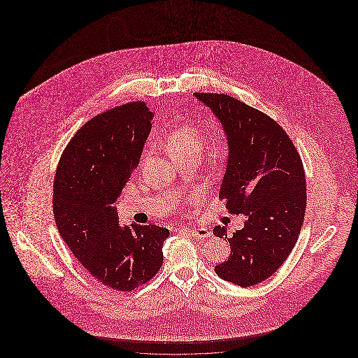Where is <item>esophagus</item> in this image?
Masks as SVG:
<instances>
[{"label": "esophagus", "instance_id": "obj_1", "mask_svg": "<svg viewBox=\"0 0 358 358\" xmlns=\"http://www.w3.org/2000/svg\"><path fill=\"white\" fill-rule=\"evenodd\" d=\"M181 231L193 238H206L210 236V232L206 228H181Z\"/></svg>", "mask_w": 358, "mask_h": 358}]
</instances>
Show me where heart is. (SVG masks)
Returning a JSON list of instances; mask_svg holds the SVG:
<instances>
[{
	"label": "heart",
	"mask_w": 358,
	"mask_h": 358,
	"mask_svg": "<svg viewBox=\"0 0 358 358\" xmlns=\"http://www.w3.org/2000/svg\"><path fill=\"white\" fill-rule=\"evenodd\" d=\"M203 133L194 124H185L176 129L169 138V150H185L189 148H201Z\"/></svg>",
	"instance_id": "b5f03b06"
}]
</instances>
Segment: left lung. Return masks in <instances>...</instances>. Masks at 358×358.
Instances as JSON below:
<instances>
[{"label":"left lung","instance_id":"8db88e82","mask_svg":"<svg viewBox=\"0 0 358 358\" xmlns=\"http://www.w3.org/2000/svg\"><path fill=\"white\" fill-rule=\"evenodd\" d=\"M217 117L227 136L228 159L219 197L232 215L247 216L244 228L227 238L231 255L215 267L240 287L266 280L291 254L306 212V176L287 133L267 114L225 94L194 92Z\"/></svg>","mask_w":358,"mask_h":358}]
</instances>
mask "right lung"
Segmentation results:
<instances>
[{"mask_svg":"<svg viewBox=\"0 0 358 358\" xmlns=\"http://www.w3.org/2000/svg\"><path fill=\"white\" fill-rule=\"evenodd\" d=\"M153 113L131 102L82 126L60 157L53 182L59 234L88 273L104 286L131 291L162 266L169 229L122 225L115 204L139 164Z\"/></svg>","mask_w":358,"mask_h":358,"instance_id":"right-lung-1","label":"right lung"}]
</instances>
